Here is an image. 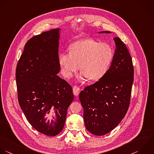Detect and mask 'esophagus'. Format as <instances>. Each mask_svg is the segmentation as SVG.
<instances>
[{"label": "esophagus", "mask_w": 154, "mask_h": 154, "mask_svg": "<svg viewBox=\"0 0 154 154\" xmlns=\"http://www.w3.org/2000/svg\"><path fill=\"white\" fill-rule=\"evenodd\" d=\"M72 90H73V93L75 96H78L80 92V89L77 86H74L72 88Z\"/></svg>", "instance_id": "esophagus-1"}]
</instances>
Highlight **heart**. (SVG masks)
I'll use <instances>...</instances> for the list:
<instances>
[{"mask_svg":"<svg viewBox=\"0 0 154 154\" xmlns=\"http://www.w3.org/2000/svg\"><path fill=\"white\" fill-rule=\"evenodd\" d=\"M113 52L110 45L100 43L91 38H83L72 43L69 52L59 56V63L62 74L68 78L79 69L82 71L79 80L83 82L88 77L97 81L107 71L112 60Z\"/></svg>","mask_w":154,"mask_h":154,"instance_id":"b5f03b06","label":"heart"}]
</instances>
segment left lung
<instances>
[{
    "instance_id": "obj_1",
    "label": "left lung",
    "mask_w": 154,
    "mask_h": 154,
    "mask_svg": "<svg viewBox=\"0 0 154 154\" xmlns=\"http://www.w3.org/2000/svg\"><path fill=\"white\" fill-rule=\"evenodd\" d=\"M110 33L103 31L99 33ZM116 49L109 69L94 84L79 94L86 129L96 136H103L116 127L125 116L130 103L134 68L125 44L113 38Z\"/></svg>"
}]
</instances>
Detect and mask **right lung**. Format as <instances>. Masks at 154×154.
Listing matches in <instances>:
<instances>
[{
  "instance_id": "right-lung-1",
  "label": "right lung",
  "mask_w": 154,
  "mask_h": 154,
  "mask_svg": "<svg viewBox=\"0 0 154 154\" xmlns=\"http://www.w3.org/2000/svg\"><path fill=\"white\" fill-rule=\"evenodd\" d=\"M60 29H51L30 38L26 44L16 68L18 100L30 124L48 136L60 133L67 109L74 100L72 87L57 74ZM53 111L55 121H46Z\"/></svg>"
}]
</instances>
